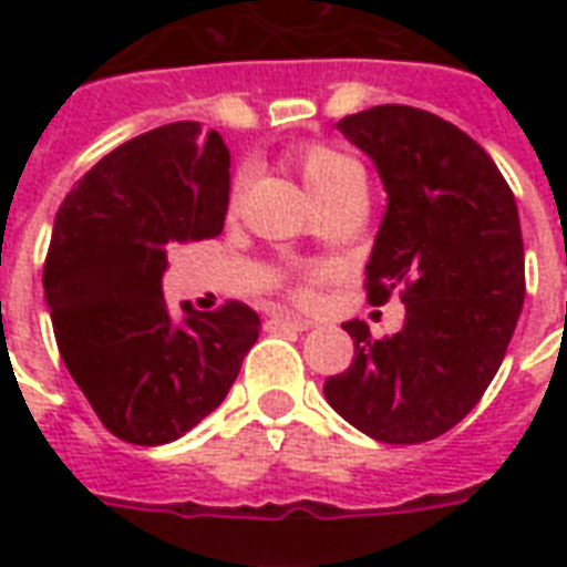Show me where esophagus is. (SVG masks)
Returning <instances> with one entry per match:
<instances>
[{
    "instance_id": "1",
    "label": "esophagus",
    "mask_w": 567,
    "mask_h": 567,
    "mask_svg": "<svg viewBox=\"0 0 567 567\" xmlns=\"http://www.w3.org/2000/svg\"><path fill=\"white\" fill-rule=\"evenodd\" d=\"M267 329H297V332H302V329H309V320L297 318V315H288V311H276V315H270V320H267Z\"/></svg>"
}]
</instances>
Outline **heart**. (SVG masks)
I'll list each match as a JSON object with an SVG mask.
<instances>
[{"label":"heart","instance_id":"b5f03b06","mask_svg":"<svg viewBox=\"0 0 567 567\" xmlns=\"http://www.w3.org/2000/svg\"><path fill=\"white\" fill-rule=\"evenodd\" d=\"M297 167H300V176L302 182H306V188L311 190V196H315L320 205H327L329 199H336V196L347 194V190H353L362 185V171H359V164H355L350 155L332 150V146H323V144L302 146L300 153H297ZM247 179H249V173L240 171L229 194L231 208L240 203L244 188H247ZM291 291L293 297H300V300L309 297L311 291H309V279H306V274L291 276Z\"/></svg>","mask_w":567,"mask_h":567}]
</instances>
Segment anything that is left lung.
<instances>
[{
  "instance_id": "8db88e82",
  "label": "left lung",
  "mask_w": 567,
  "mask_h": 567,
  "mask_svg": "<svg viewBox=\"0 0 567 567\" xmlns=\"http://www.w3.org/2000/svg\"><path fill=\"white\" fill-rule=\"evenodd\" d=\"M338 128L371 155L388 194L368 302L396 293L405 320L379 341L362 320L344 323L353 364L323 394L364 435L421 444L483 400L506 355L527 291L518 205L492 155L439 114L377 105Z\"/></svg>"
}]
</instances>
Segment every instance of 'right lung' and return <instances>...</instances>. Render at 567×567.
I'll list each match as a JSON object with an SVG mask.
<instances>
[{
    "label": "right lung",
    "instance_id": "right-lung-1",
    "mask_svg": "<svg viewBox=\"0 0 567 567\" xmlns=\"http://www.w3.org/2000/svg\"><path fill=\"white\" fill-rule=\"evenodd\" d=\"M229 150L194 120L132 137L55 214L43 288L58 353L102 426L141 447L182 439L229 394L261 320L247 302L173 320L162 293L176 244L217 238Z\"/></svg>",
    "mask_w": 567,
    "mask_h": 567
}]
</instances>
